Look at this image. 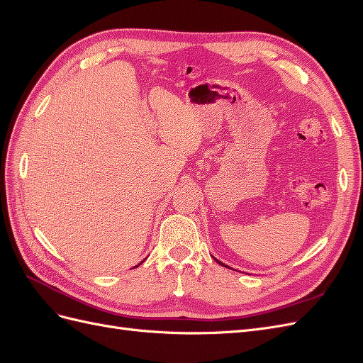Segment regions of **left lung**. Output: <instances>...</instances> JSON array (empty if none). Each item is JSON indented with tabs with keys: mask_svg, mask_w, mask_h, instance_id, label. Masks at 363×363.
<instances>
[{
	"mask_svg": "<svg viewBox=\"0 0 363 363\" xmlns=\"http://www.w3.org/2000/svg\"><path fill=\"white\" fill-rule=\"evenodd\" d=\"M215 260H216V259H215ZM216 262L219 263V265H223V267H225V268H227V265H224V263H223V262H219V260H216Z\"/></svg>",
	"mask_w": 363,
	"mask_h": 363,
	"instance_id": "obj_1",
	"label": "left lung"
}]
</instances>
